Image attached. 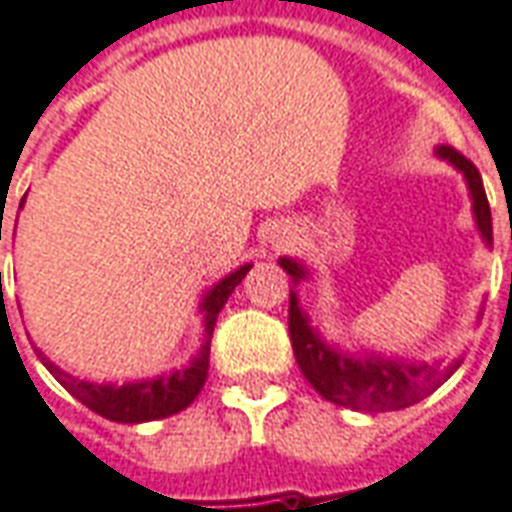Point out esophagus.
Returning <instances> with one entry per match:
<instances>
[{"label":"esophagus","instance_id":"esophagus-1","mask_svg":"<svg viewBox=\"0 0 512 512\" xmlns=\"http://www.w3.org/2000/svg\"><path fill=\"white\" fill-rule=\"evenodd\" d=\"M282 244H288V238H279V241H277V246H282Z\"/></svg>","mask_w":512,"mask_h":512}]
</instances>
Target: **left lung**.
Here are the masks:
<instances>
[{
	"label": "left lung",
	"mask_w": 512,
	"mask_h": 512,
	"mask_svg": "<svg viewBox=\"0 0 512 512\" xmlns=\"http://www.w3.org/2000/svg\"><path fill=\"white\" fill-rule=\"evenodd\" d=\"M436 156L450 161L452 167L463 172L469 194H472L477 230L483 235L485 244H491L494 241L491 208H488L483 178H480L477 167L450 145H441ZM279 266L288 271L296 285L301 279H307V268L296 263L293 257H282ZM288 329L296 362L312 389L326 397L329 403L354 408V411H397V408L414 406L422 397H428L433 389H439L458 367V362L441 367L433 362H400V359H384L376 354L365 356V359L343 354L340 348L326 343L321 334L312 329L310 315L299 307L296 293H290Z\"/></svg>",
	"instance_id": "obj_1"
}]
</instances>
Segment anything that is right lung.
<instances>
[{
	"mask_svg": "<svg viewBox=\"0 0 512 512\" xmlns=\"http://www.w3.org/2000/svg\"><path fill=\"white\" fill-rule=\"evenodd\" d=\"M2 238V235H0ZM252 268V263L235 268L233 274H227L222 282H216L205 296H202L200 312L205 321V345L200 348V354L191 359L189 365L180 367L169 376L147 378V381H128V384H90V381H79V378L68 376L65 370L49 362L46 356L40 354V362L49 367V373L60 381L68 392H71L79 403L87 408H93L95 414L112 419V422H150V419H164L178 414L186 406L194 403V397L200 395L202 384L208 378V337L213 332L216 315L222 312V307L230 299V293L238 288V282L246 277V271Z\"/></svg>",
	"mask_w": 512,
	"mask_h": 512,
	"instance_id": "right-lung-1",
	"label": "right lung"
}]
</instances>
